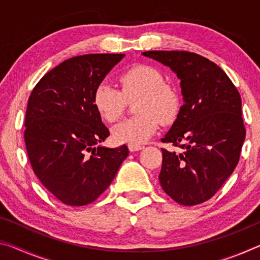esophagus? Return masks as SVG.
I'll return each mask as SVG.
<instances>
[{"label": "esophagus", "mask_w": 260, "mask_h": 260, "mask_svg": "<svg viewBox=\"0 0 260 260\" xmlns=\"http://www.w3.org/2000/svg\"><path fill=\"white\" fill-rule=\"evenodd\" d=\"M143 147L142 146H140V144H128V149H129V151H139V150H141V149H142Z\"/></svg>", "instance_id": "obj_1"}]
</instances>
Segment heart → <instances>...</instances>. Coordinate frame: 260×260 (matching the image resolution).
Here are the masks:
<instances>
[{"label": "heart", "mask_w": 260, "mask_h": 260, "mask_svg": "<svg viewBox=\"0 0 260 260\" xmlns=\"http://www.w3.org/2000/svg\"><path fill=\"white\" fill-rule=\"evenodd\" d=\"M120 90L101 83L94 94V105L108 122L117 121L124 113L126 102L140 99L136 117L118 124L112 136L118 143L141 144L155 134L158 124H171L180 110V99L175 89L166 85L164 77L155 68L138 65L119 77Z\"/></svg>", "instance_id": "heart-1"}]
</instances>
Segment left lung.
<instances>
[{
  "label": "left lung",
  "instance_id": "obj_1",
  "mask_svg": "<svg viewBox=\"0 0 260 260\" xmlns=\"http://www.w3.org/2000/svg\"><path fill=\"white\" fill-rule=\"evenodd\" d=\"M169 67L180 79L183 105L161 142L159 182L167 195L182 205L210 200L230 178L245 139L241 96L217 64L189 51H144ZM183 150L181 151V149Z\"/></svg>",
  "mask_w": 260,
  "mask_h": 260
}]
</instances>
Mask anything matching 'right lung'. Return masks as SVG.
I'll list each match as a JSON object with an SVG mask.
<instances>
[{"label":"right lung","mask_w":260,"mask_h":260,"mask_svg":"<svg viewBox=\"0 0 260 260\" xmlns=\"http://www.w3.org/2000/svg\"><path fill=\"white\" fill-rule=\"evenodd\" d=\"M124 54L72 57L42 77L25 117L28 159L41 183L61 203L82 206L107 189L128 156L125 144H96L110 135L94 105L96 88Z\"/></svg>","instance_id":"obj_1"}]
</instances>
